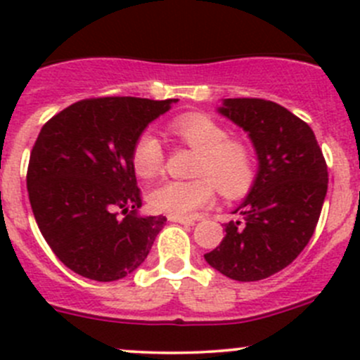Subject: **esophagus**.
Returning a JSON list of instances; mask_svg holds the SVG:
<instances>
[{
  "label": "esophagus",
  "instance_id": "obj_1",
  "mask_svg": "<svg viewBox=\"0 0 360 360\" xmlns=\"http://www.w3.org/2000/svg\"><path fill=\"white\" fill-rule=\"evenodd\" d=\"M170 223H179V224H195L193 219L190 217H183V216H169Z\"/></svg>",
  "mask_w": 360,
  "mask_h": 360
}]
</instances>
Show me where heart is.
Here are the masks:
<instances>
[{
    "label": "heart",
    "instance_id": "obj_1",
    "mask_svg": "<svg viewBox=\"0 0 360 360\" xmlns=\"http://www.w3.org/2000/svg\"><path fill=\"white\" fill-rule=\"evenodd\" d=\"M170 130L186 146L197 151L195 181H162L148 193V202L158 212L190 216L209 205L214 187L223 197L237 198L254 181V160L244 143L230 139L223 125L202 112H188L170 123ZM163 150L157 134L144 130L132 146V167L137 176L150 179L162 169Z\"/></svg>",
    "mask_w": 360,
    "mask_h": 360
}]
</instances>
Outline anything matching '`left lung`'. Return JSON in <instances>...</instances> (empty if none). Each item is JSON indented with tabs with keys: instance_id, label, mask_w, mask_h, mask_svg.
Returning a JSON list of instances; mask_svg holds the SVG:
<instances>
[{
	"instance_id": "obj_1",
	"label": "left lung",
	"mask_w": 360,
	"mask_h": 360,
	"mask_svg": "<svg viewBox=\"0 0 360 360\" xmlns=\"http://www.w3.org/2000/svg\"><path fill=\"white\" fill-rule=\"evenodd\" d=\"M217 112L248 134L257 160L248 197L224 224L223 242L203 254L224 277L263 281L310 242L328 193V167L314 130L281 104L223 99Z\"/></svg>"
}]
</instances>
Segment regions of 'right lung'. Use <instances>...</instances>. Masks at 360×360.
Segmentation results:
<instances>
[{
    "label": "right lung",
    "instance_id": "1",
    "mask_svg": "<svg viewBox=\"0 0 360 360\" xmlns=\"http://www.w3.org/2000/svg\"><path fill=\"white\" fill-rule=\"evenodd\" d=\"M176 103L79 101L43 125L29 158V202L46 244L75 274L120 281L150 254L167 217L139 212L132 146Z\"/></svg>",
    "mask_w": 360,
    "mask_h": 360
}]
</instances>
